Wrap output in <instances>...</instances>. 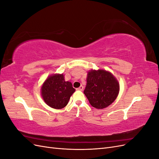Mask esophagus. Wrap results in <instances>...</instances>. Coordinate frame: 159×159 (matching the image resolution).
Segmentation results:
<instances>
[{
    "instance_id": "34e87169",
    "label": "esophagus",
    "mask_w": 159,
    "mask_h": 159,
    "mask_svg": "<svg viewBox=\"0 0 159 159\" xmlns=\"http://www.w3.org/2000/svg\"><path fill=\"white\" fill-rule=\"evenodd\" d=\"M83 89H84V86L83 85H81L80 88H77V90H80V91H83Z\"/></svg>"
}]
</instances>
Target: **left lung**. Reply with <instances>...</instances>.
Here are the masks:
<instances>
[{
    "instance_id": "left-lung-1",
    "label": "left lung",
    "mask_w": 159,
    "mask_h": 159,
    "mask_svg": "<svg viewBox=\"0 0 159 159\" xmlns=\"http://www.w3.org/2000/svg\"><path fill=\"white\" fill-rule=\"evenodd\" d=\"M119 91L118 81L110 72L103 70L88 72L84 93L91 106L100 109L108 107L117 98Z\"/></svg>"
}]
</instances>
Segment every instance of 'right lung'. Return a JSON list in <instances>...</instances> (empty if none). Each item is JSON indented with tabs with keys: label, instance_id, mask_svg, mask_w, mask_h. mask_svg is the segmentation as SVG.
<instances>
[{
	"label": "right lung",
	"instance_id": "1",
	"mask_svg": "<svg viewBox=\"0 0 159 159\" xmlns=\"http://www.w3.org/2000/svg\"><path fill=\"white\" fill-rule=\"evenodd\" d=\"M75 89L70 81H66L63 74H54L47 78L42 86L41 93L50 107L60 109L68 104L70 96Z\"/></svg>",
	"mask_w": 159,
	"mask_h": 159
}]
</instances>
